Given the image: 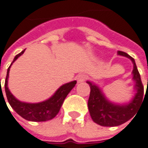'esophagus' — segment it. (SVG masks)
<instances>
[{"instance_id": "34e87169", "label": "esophagus", "mask_w": 148, "mask_h": 148, "mask_svg": "<svg viewBox=\"0 0 148 148\" xmlns=\"http://www.w3.org/2000/svg\"><path fill=\"white\" fill-rule=\"evenodd\" d=\"M87 78H88V76H87L86 74H81L79 75H78V77H77V80L79 83H82V82H84V81L86 80Z\"/></svg>"}]
</instances>
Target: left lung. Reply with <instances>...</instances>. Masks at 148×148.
<instances>
[{
    "label": "left lung",
    "mask_w": 148,
    "mask_h": 148,
    "mask_svg": "<svg viewBox=\"0 0 148 148\" xmlns=\"http://www.w3.org/2000/svg\"><path fill=\"white\" fill-rule=\"evenodd\" d=\"M118 54L129 58L132 61V74L133 79L136 82L135 88L137 89V93L128 104H113L106 99L99 87L88 81L90 87V94L88 101L90 116L94 123L103 127H115L127 122L136 114L139 106L143 103L144 87L143 85L134 59L123 51H119Z\"/></svg>",
    "instance_id": "8db88e82"
}]
</instances>
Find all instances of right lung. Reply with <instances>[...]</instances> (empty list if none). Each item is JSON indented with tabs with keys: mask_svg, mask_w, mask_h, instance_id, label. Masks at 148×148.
I'll return each mask as SVG.
<instances>
[{
	"mask_svg": "<svg viewBox=\"0 0 148 148\" xmlns=\"http://www.w3.org/2000/svg\"><path fill=\"white\" fill-rule=\"evenodd\" d=\"M24 52H25V49L21 51L20 54L16 55L13 62L16 61L18 59V57H20ZM13 62L11 63V64H13ZM10 65L7 69V74H6L5 81V90L6 98H7V100H8L11 108L21 117H22L23 119H26L28 121L45 122V121H47L49 119H54L58 114V112H60V109L66 96L71 91V89L75 86V84L77 83L76 81H72V82H69V83L62 85L55 92V94L46 101H44V102L39 103H23V102H21V101L16 99V98L11 94L9 88H8V86H7Z\"/></svg>",
	"mask_w": 148,
	"mask_h": 148,
	"instance_id": "add662e5",
	"label": "right lung"
}]
</instances>
